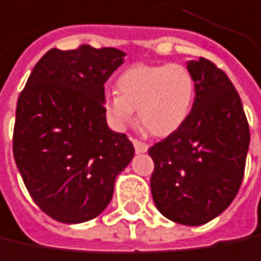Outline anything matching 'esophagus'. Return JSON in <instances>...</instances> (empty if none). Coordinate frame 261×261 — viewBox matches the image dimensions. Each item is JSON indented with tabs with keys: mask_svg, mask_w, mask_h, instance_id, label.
I'll return each instance as SVG.
<instances>
[{
	"mask_svg": "<svg viewBox=\"0 0 261 261\" xmlns=\"http://www.w3.org/2000/svg\"><path fill=\"white\" fill-rule=\"evenodd\" d=\"M132 143H134V147H135V151L137 153H146L147 148H148L146 143H143L140 140H132Z\"/></svg>",
	"mask_w": 261,
	"mask_h": 261,
	"instance_id": "34e87169",
	"label": "esophagus"
}]
</instances>
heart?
<instances>
[{
    "label": "heart",
    "instance_id": "b5f03b06",
    "mask_svg": "<svg viewBox=\"0 0 261 261\" xmlns=\"http://www.w3.org/2000/svg\"><path fill=\"white\" fill-rule=\"evenodd\" d=\"M118 94L103 99L110 126L123 132L135 120L153 135L177 130L189 117L195 100V78L183 64H138L117 80Z\"/></svg>",
    "mask_w": 261,
    "mask_h": 261
}]
</instances>
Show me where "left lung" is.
<instances>
[{
	"label": "left lung",
	"mask_w": 261,
	"mask_h": 261,
	"mask_svg": "<svg viewBox=\"0 0 261 261\" xmlns=\"http://www.w3.org/2000/svg\"><path fill=\"white\" fill-rule=\"evenodd\" d=\"M195 100L186 121L148 148L154 162L153 201L165 218L203 225L224 212L244 179L249 126L228 76L206 58L186 66Z\"/></svg>",
	"instance_id": "8db88e82"
}]
</instances>
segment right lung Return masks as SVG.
Segmentation results:
<instances>
[{"label": "right lung", "mask_w": 261, "mask_h": 261, "mask_svg": "<svg viewBox=\"0 0 261 261\" xmlns=\"http://www.w3.org/2000/svg\"><path fill=\"white\" fill-rule=\"evenodd\" d=\"M124 57L88 45L50 49L17 99L15 162L34 203L55 221L80 224L100 215L135 154L103 113V85Z\"/></svg>", "instance_id": "right-lung-1"}]
</instances>
